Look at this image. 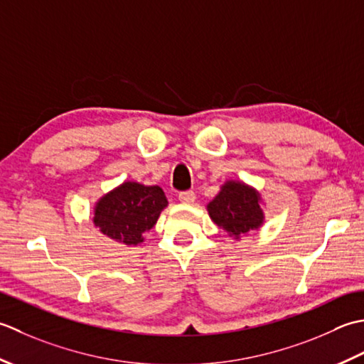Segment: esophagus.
<instances>
[{
	"instance_id": "34e87169",
	"label": "esophagus",
	"mask_w": 364,
	"mask_h": 364,
	"mask_svg": "<svg viewBox=\"0 0 364 364\" xmlns=\"http://www.w3.org/2000/svg\"><path fill=\"white\" fill-rule=\"evenodd\" d=\"M195 199H196V195H195V191H191V190L182 191L179 195V201L182 204H193L195 203Z\"/></svg>"
}]
</instances>
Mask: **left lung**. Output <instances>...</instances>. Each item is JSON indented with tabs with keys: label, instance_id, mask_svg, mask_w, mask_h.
I'll use <instances>...</instances> for the list:
<instances>
[{
	"label": "left lung",
	"instance_id": "obj_1",
	"mask_svg": "<svg viewBox=\"0 0 364 364\" xmlns=\"http://www.w3.org/2000/svg\"><path fill=\"white\" fill-rule=\"evenodd\" d=\"M262 205L264 199L255 187L242 181H226L205 209L215 225L239 242L264 226Z\"/></svg>",
	"mask_w": 364,
	"mask_h": 364
}]
</instances>
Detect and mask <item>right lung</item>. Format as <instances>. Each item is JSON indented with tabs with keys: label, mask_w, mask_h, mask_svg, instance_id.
I'll use <instances>...</instances> for the list:
<instances>
[{
	"label": "right lung",
	"mask_w": 364,
	"mask_h": 364,
	"mask_svg": "<svg viewBox=\"0 0 364 364\" xmlns=\"http://www.w3.org/2000/svg\"><path fill=\"white\" fill-rule=\"evenodd\" d=\"M166 205L168 199L159 185L125 181L95 201L92 223L108 239L136 247Z\"/></svg>",
	"instance_id": "right-lung-1"
}]
</instances>
